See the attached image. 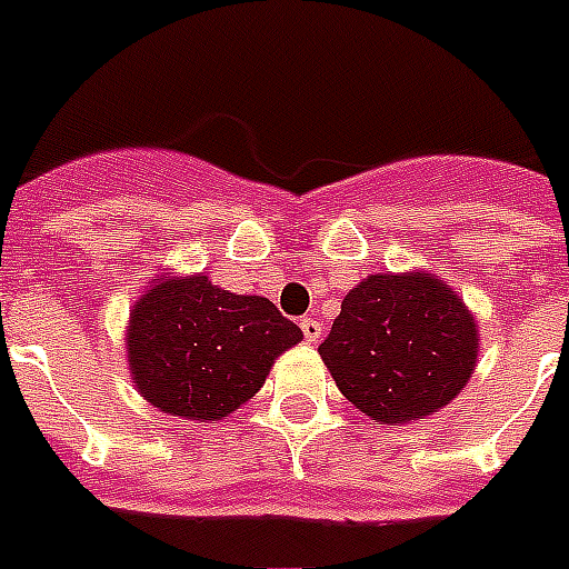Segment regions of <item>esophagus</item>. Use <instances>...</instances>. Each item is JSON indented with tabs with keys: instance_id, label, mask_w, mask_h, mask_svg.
I'll return each instance as SVG.
<instances>
[{
	"instance_id": "obj_1",
	"label": "esophagus",
	"mask_w": 569,
	"mask_h": 569,
	"mask_svg": "<svg viewBox=\"0 0 569 569\" xmlns=\"http://www.w3.org/2000/svg\"><path fill=\"white\" fill-rule=\"evenodd\" d=\"M300 330H303V339H307L309 345H318V339H321V330H325V327H321V321H318V318H303V321H300Z\"/></svg>"
}]
</instances>
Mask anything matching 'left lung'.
<instances>
[{"label": "left lung", "instance_id": "left-lung-1", "mask_svg": "<svg viewBox=\"0 0 569 569\" xmlns=\"http://www.w3.org/2000/svg\"><path fill=\"white\" fill-rule=\"evenodd\" d=\"M318 353L359 412L397 427L445 409L468 386L479 332L445 280L371 274L345 295Z\"/></svg>", "mask_w": 569, "mask_h": 569}]
</instances>
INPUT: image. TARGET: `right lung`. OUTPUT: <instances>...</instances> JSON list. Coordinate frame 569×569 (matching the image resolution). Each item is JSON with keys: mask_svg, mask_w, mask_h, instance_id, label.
Returning a JSON list of instances; mask_svg holds the SVG:
<instances>
[{"mask_svg": "<svg viewBox=\"0 0 569 569\" xmlns=\"http://www.w3.org/2000/svg\"><path fill=\"white\" fill-rule=\"evenodd\" d=\"M303 339L260 295L207 274L157 280L131 309L128 368L151 406L183 420H221L262 389L274 359Z\"/></svg>", "mask_w": 569, "mask_h": 569, "instance_id": "1", "label": "right lung"}]
</instances>
